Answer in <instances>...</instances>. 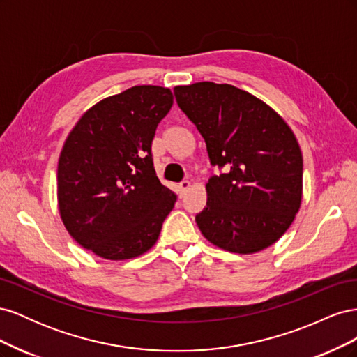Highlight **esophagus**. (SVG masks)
Segmentation results:
<instances>
[{"mask_svg":"<svg viewBox=\"0 0 357 357\" xmlns=\"http://www.w3.org/2000/svg\"><path fill=\"white\" fill-rule=\"evenodd\" d=\"M189 188H190V181H189V180L181 181L180 185L177 186V189H178V193H180V197L185 195V193L189 190Z\"/></svg>","mask_w":357,"mask_h":357,"instance_id":"obj_1","label":"esophagus"}]
</instances>
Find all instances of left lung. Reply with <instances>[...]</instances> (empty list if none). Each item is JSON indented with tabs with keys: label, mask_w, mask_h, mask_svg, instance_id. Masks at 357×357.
<instances>
[{
	"label": "left lung",
	"mask_w": 357,
	"mask_h": 357,
	"mask_svg": "<svg viewBox=\"0 0 357 357\" xmlns=\"http://www.w3.org/2000/svg\"><path fill=\"white\" fill-rule=\"evenodd\" d=\"M176 101L223 168L207 185L197 225L211 244L252 255L282 238L302 201V153L284 119L232 84L176 86Z\"/></svg>",
	"instance_id": "left-lung-1"
}]
</instances>
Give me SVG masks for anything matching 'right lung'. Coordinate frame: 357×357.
I'll return each mask as SVG.
<instances>
[{"label": "right lung", "instance_id": "obj_1", "mask_svg": "<svg viewBox=\"0 0 357 357\" xmlns=\"http://www.w3.org/2000/svg\"><path fill=\"white\" fill-rule=\"evenodd\" d=\"M162 86H132L92 105L74 125L58 162V208L82 247L109 261L152 248L177 197L152 159L158 123L172 105Z\"/></svg>", "mask_w": 357, "mask_h": 357}]
</instances>
